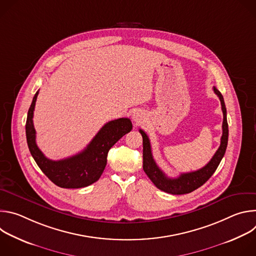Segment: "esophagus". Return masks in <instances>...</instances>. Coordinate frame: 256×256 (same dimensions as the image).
I'll return each mask as SVG.
<instances>
[{
	"instance_id": "esophagus-1",
	"label": "esophagus",
	"mask_w": 256,
	"mask_h": 256,
	"mask_svg": "<svg viewBox=\"0 0 256 256\" xmlns=\"http://www.w3.org/2000/svg\"><path fill=\"white\" fill-rule=\"evenodd\" d=\"M132 120L136 124H140L144 120V116L140 110H136L132 114Z\"/></svg>"
}]
</instances>
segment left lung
<instances>
[{
    "label": "left lung",
    "mask_w": 256,
    "mask_h": 256,
    "mask_svg": "<svg viewBox=\"0 0 256 256\" xmlns=\"http://www.w3.org/2000/svg\"><path fill=\"white\" fill-rule=\"evenodd\" d=\"M214 92L218 95V99L221 101L222 110H223V134L221 138V144L210 161L202 168L188 172L181 173L177 178H170L165 175V173L158 167L155 160L153 159L150 140L142 130H140V132L142 136V169L144 173L148 175L151 181L156 186L157 188L171 194H190L196 188H200L204 184L210 179V177L214 174L216 169L223 159L227 144H228V122H227V110L224 102L223 95L216 87H214Z\"/></svg>",
    "instance_id": "8db88e82"
}]
</instances>
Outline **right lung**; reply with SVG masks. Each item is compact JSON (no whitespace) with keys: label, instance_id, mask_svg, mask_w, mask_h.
I'll list each match as a JSON object with an SVG mask.
<instances>
[{"label":"right lung","instance_id":"add662e5","mask_svg":"<svg viewBox=\"0 0 256 256\" xmlns=\"http://www.w3.org/2000/svg\"><path fill=\"white\" fill-rule=\"evenodd\" d=\"M38 91L29 107L26 120V138L36 164L54 184L62 188H81L96 182L103 173L107 154L112 146L132 128L128 118H118L105 124L87 147L77 155L54 161L46 158L35 142L33 112Z\"/></svg>","mask_w":256,"mask_h":256}]
</instances>
